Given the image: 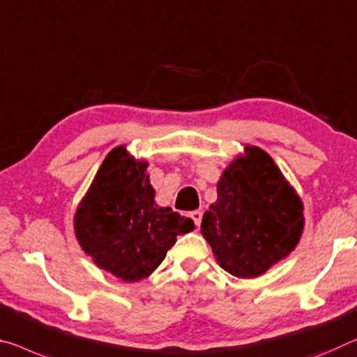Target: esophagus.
Wrapping results in <instances>:
<instances>
[{
  "label": "esophagus",
  "instance_id": "esophagus-1",
  "mask_svg": "<svg viewBox=\"0 0 357 357\" xmlns=\"http://www.w3.org/2000/svg\"><path fill=\"white\" fill-rule=\"evenodd\" d=\"M190 217L193 218V222H195V225L197 228H199V225H201V220H202V212L201 211H193L190 213Z\"/></svg>",
  "mask_w": 357,
  "mask_h": 357
}]
</instances>
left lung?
Masks as SVG:
<instances>
[{
    "mask_svg": "<svg viewBox=\"0 0 357 357\" xmlns=\"http://www.w3.org/2000/svg\"><path fill=\"white\" fill-rule=\"evenodd\" d=\"M303 202L273 158L245 145L217 183V201L201 223L217 263L236 278L265 274L297 248Z\"/></svg>",
    "mask_w": 357,
    "mask_h": 357,
    "instance_id": "obj_1",
    "label": "left lung"
}]
</instances>
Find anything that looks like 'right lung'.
Segmentation results:
<instances>
[{"mask_svg": "<svg viewBox=\"0 0 357 357\" xmlns=\"http://www.w3.org/2000/svg\"><path fill=\"white\" fill-rule=\"evenodd\" d=\"M146 169L124 145L113 148L75 212L81 249L124 282L150 276L177 236L195 229L191 218L156 204Z\"/></svg>", "mask_w": 357, "mask_h": 357, "instance_id": "add662e5", "label": "right lung"}]
</instances>
